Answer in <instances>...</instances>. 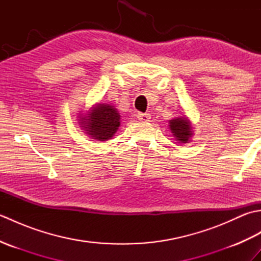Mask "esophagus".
Returning a JSON list of instances; mask_svg holds the SVG:
<instances>
[{"mask_svg":"<svg viewBox=\"0 0 261 261\" xmlns=\"http://www.w3.org/2000/svg\"><path fill=\"white\" fill-rule=\"evenodd\" d=\"M151 119L150 114L148 113H138V120L141 121V122H149Z\"/></svg>","mask_w":261,"mask_h":261,"instance_id":"34e87169","label":"esophagus"}]
</instances>
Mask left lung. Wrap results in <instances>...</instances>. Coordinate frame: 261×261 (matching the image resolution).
I'll return each instance as SVG.
<instances>
[{
    "instance_id": "8db88e82",
    "label": "left lung",
    "mask_w": 261,
    "mask_h": 261,
    "mask_svg": "<svg viewBox=\"0 0 261 261\" xmlns=\"http://www.w3.org/2000/svg\"><path fill=\"white\" fill-rule=\"evenodd\" d=\"M169 126L171 134L174 135L175 139L180 143H186L191 140L193 136L192 124L191 121L186 116H179L169 121Z\"/></svg>"
}]
</instances>
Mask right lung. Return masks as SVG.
I'll use <instances>...</instances> for the list:
<instances>
[{
    "mask_svg": "<svg viewBox=\"0 0 261 261\" xmlns=\"http://www.w3.org/2000/svg\"><path fill=\"white\" fill-rule=\"evenodd\" d=\"M120 114L110 104H97L87 116L81 118V126L92 139L107 141L114 136L120 126Z\"/></svg>",
    "mask_w": 261,
    "mask_h": 261,
    "instance_id": "right-lung-1",
    "label": "right lung"
}]
</instances>
